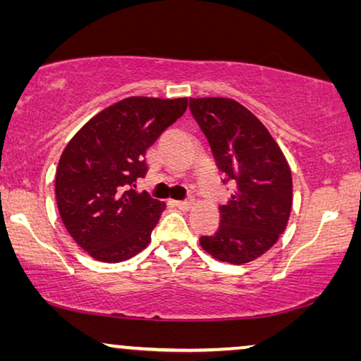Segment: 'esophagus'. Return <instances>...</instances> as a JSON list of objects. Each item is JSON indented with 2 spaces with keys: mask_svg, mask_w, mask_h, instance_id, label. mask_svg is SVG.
I'll list each match as a JSON object with an SVG mask.
<instances>
[{
  "mask_svg": "<svg viewBox=\"0 0 361 361\" xmlns=\"http://www.w3.org/2000/svg\"><path fill=\"white\" fill-rule=\"evenodd\" d=\"M176 207L180 210H190L194 207V200H177Z\"/></svg>",
  "mask_w": 361,
  "mask_h": 361,
  "instance_id": "obj_1",
  "label": "esophagus"
}]
</instances>
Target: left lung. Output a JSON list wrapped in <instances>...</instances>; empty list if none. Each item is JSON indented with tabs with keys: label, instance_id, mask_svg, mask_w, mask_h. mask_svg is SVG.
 Instances as JSON below:
<instances>
[{
	"label": "left lung",
	"instance_id": "obj_1",
	"mask_svg": "<svg viewBox=\"0 0 361 361\" xmlns=\"http://www.w3.org/2000/svg\"><path fill=\"white\" fill-rule=\"evenodd\" d=\"M189 106L219 169L236 182L230 200L219 207V230L200 236V246L224 263H250L288 226L293 207L288 159L268 128L233 98H190Z\"/></svg>",
	"mask_w": 361,
	"mask_h": 361
}]
</instances>
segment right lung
<instances>
[{"label":"right lung","instance_id":"1","mask_svg":"<svg viewBox=\"0 0 361 361\" xmlns=\"http://www.w3.org/2000/svg\"><path fill=\"white\" fill-rule=\"evenodd\" d=\"M187 110V98L128 97L90 118L63 147L56 171L62 224L92 258L120 263L149 245L166 209L131 189L146 151Z\"/></svg>","mask_w":361,"mask_h":361}]
</instances>
